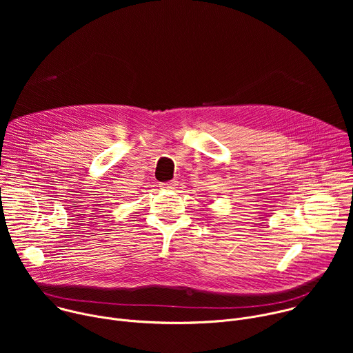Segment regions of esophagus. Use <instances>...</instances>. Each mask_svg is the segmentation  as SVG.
Listing matches in <instances>:
<instances>
[{
	"instance_id": "esophagus-1",
	"label": "esophagus",
	"mask_w": 353,
	"mask_h": 353,
	"mask_svg": "<svg viewBox=\"0 0 353 353\" xmlns=\"http://www.w3.org/2000/svg\"><path fill=\"white\" fill-rule=\"evenodd\" d=\"M161 187H162V188H166V190H170V188H174V187H176V183H174V181L161 183Z\"/></svg>"
}]
</instances>
